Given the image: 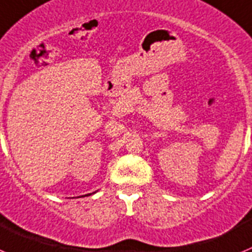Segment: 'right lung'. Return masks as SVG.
<instances>
[{
  "mask_svg": "<svg viewBox=\"0 0 252 252\" xmlns=\"http://www.w3.org/2000/svg\"><path fill=\"white\" fill-rule=\"evenodd\" d=\"M95 192H93V193H88V194H84V196H81V197H85V196H92V194H94Z\"/></svg>",
  "mask_w": 252,
  "mask_h": 252,
  "instance_id": "right-lung-1",
  "label": "right lung"
}]
</instances>
